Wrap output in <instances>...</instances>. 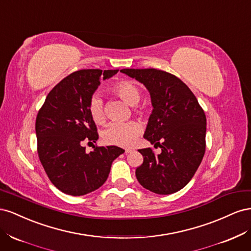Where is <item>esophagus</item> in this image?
Segmentation results:
<instances>
[{"label":"esophagus","instance_id":"obj_1","mask_svg":"<svg viewBox=\"0 0 251 251\" xmlns=\"http://www.w3.org/2000/svg\"><path fill=\"white\" fill-rule=\"evenodd\" d=\"M125 151H126V154H130V153H133L134 149H132V148H126V149H125Z\"/></svg>","mask_w":251,"mask_h":251}]
</instances>
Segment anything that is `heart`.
Listing matches in <instances>:
<instances>
[{
	"instance_id": "1",
	"label": "heart",
	"mask_w": 251,
	"mask_h": 251,
	"mask_svg": "<svg viewBox=\"0 0 251 251\" xmlns=\"http://www.w3.org/2000/svg\"><path fill=\"white\" fill-rule=\"evenodd\" d=\"M112 92L117 95L120 100L126 103L134 105L140 100V90L138 86L132 80L124 79L114 83L111 88ZM88 111L91 118L97 125H102L105 120L103 102L98 95H93L88 104ZM139 111H142L140 109ZM140 133V126L135 121L128 123H114L108 126L102 133L103 140L114 146L127 147L137 139Z\"/></svg>"
}]
</instances>
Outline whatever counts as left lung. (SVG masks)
Listing matches in <instances>:
<instances>
[{
    "label": "left lung",
    "mask_w": 251,
    "mask_h": 251,
    "mask_svg": "<svg viewBox=\"0 0 251 251\" xmlns=\"http://www.w3.org/2000/svg\"><path fill=\"white\" fill-rule=\"evenodd\" d=\"M143 83L151 95L153 112L143 137L161 149L138 150L143 162L136 178L149 191L171 195L183 188L198 170L205 153L206 116L196 96L175 75L157 69H123Z\"/></svg>",
    "instance_id": "obj_1"
}]
</instances>
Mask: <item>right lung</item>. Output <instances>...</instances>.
Returning a JSON list of instances; mask_svg holds the SVG:
<instances>
[{"label": "right lung", "mask_w": 251, "mask_h": 251, "mask_svg": "<svg viewBox=\"0 0 251 251\" xmlns=\"http://www.w3.org/2000/svg\"><path fill=\"white\" fill-rule=\"evenodd\" d=\"M118 70L86 69L73 72L53 88L37 113V154L52 184L60 192L82 196L100 188L107 180L112 162L125 151L121 148L93 147L98 133L88 104L100 85Z\"/></svg>", "instance_id": "add662e5"}]
</instances>
